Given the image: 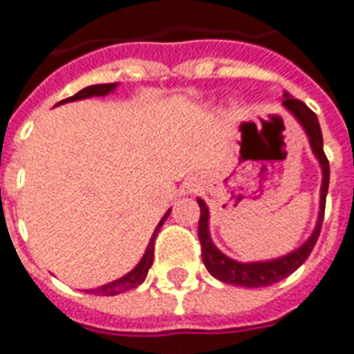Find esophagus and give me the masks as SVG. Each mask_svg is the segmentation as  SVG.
Segmentation results:
<instances>
[{
    "instance_id": "34e87169",
    "label": "esophagus",
    "mask_w": 354,
    "mask_h": 354,
    "mask_svg": "<svg viewBox=\"0 0 354 354\" xmlns=\"http://www.w3.org/2000/svg\"><path fill=\"white\" fill-rule=\"evenodd\" d=\"M189 190H190V189H189Z\"/></svg>"
}]
</instances>
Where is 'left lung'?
Returning <instances> with one entry per match:
<instances>
[{"label":"left lung","mask_w":354,"mask_h":354,"mask_svg":"<svg viewBox=\"0 0 354 354\" xmlns=\"http://www.w3.org/2000/svg\"><path fill=\"white\" fill-rule=\"evenodd\" d=\"M284 106L290 114H292L301 127L307 133L310 150L317 156L318 164L322 167V187H320V209H318L317 227L313 230L305 244H301L297 250L286 253L282 257L277 259H269V261H252V263H240L230 259L229 255L217 250V245L213 244L212 236H209V209L202 198H198V205H200V223H198V238L202 244V259H204L205 269L209 270V274L215 277L221 282L227 284L242 286V288H265V286L280 282L282 278L290 277L293 270L299 269L305 259L309 257L313 248L317 244L318 234L322 229V219H324V207H326V194H328V185H330V164L328 158L322 149V131H320V124H318L317 114L305 104V102L297 101L284 93Z\"/></svg>","instance_id":"obj_1"}]
</instances>
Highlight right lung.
Returning <instances> with one entry per match:
<instances>
[{
  "label": "right lung",
  "instance_id": "right-lung-1",
  "mask_svg": "<svg viewBox=\"0 0 354 354\" xmlns=\"http://www.w3.org/2000/svg\"><path fill=\"white\" fill-rule=\"evenodd\" d=\"M118 87V84H99V85H89V87H85L82 91H77L74 97H68V99H64L62 102H70V101H82V99H89V97H104V95H109ZM167 215L169 212H165V215L162 217V221L158 223L156 230H154V234L150 238L149 245H147V252L141 257V261L139 265L131 270V272H127L125 277L118 278L114 282H109V284L101 286V288H95V290H85V292H91L95 295H118V293H124L127 290H133V288H137L139 284L145 282V278L149 274V269L152 267V261H154V240H156V234L160 227L164 225V221L167 219Z\"/></svg>",
  "mask_w": 354,
  "mask_h": 354
}]
</instances>
